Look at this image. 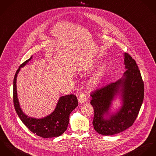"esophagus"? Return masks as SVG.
I'll list each match as a JSON object with an SVG mask.
<instances>
[{"label": "esophagus", "mask_w": 156, "mask_h": 156, "mask_svg": "<svg viewBox=\"0 0 156 156\" xmlns=\"http://www.w3.org/2000/svg\"><path fill=\"white\" fill-rule=\"evenodd\" d=\"M78 101L81 103H84L87 101V95L84 92L81 93L78 97Z\"/></svg>", "instance_id": "obj_1"}]
</instances>
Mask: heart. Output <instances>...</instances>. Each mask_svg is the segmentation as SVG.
Instances as JSON below:
<instances>
[{
    "label": "heart",
    "instance_id": "1",
    "mask_svg": "<svg viewBox=\"0 0 156 156\" xmlns=\"http://www.w3.org/2000/svg\"><path fill=\"white\" fill-rule=\"evenodd\" d=\"M104 68H101L99 69L98 70V71L94 74V75L90 80L88 86V87L93 89L95 87H96L99 84L103 73H104Z\"/></svg>",
    "mask_w": 156,
    "mask_h": 156
}]
</instances>
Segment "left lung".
<instances>
[{"label": "left lung", "mask_w": 156, "mask_h": 156, "mask_svg": "<svg viewBox=\"0 0 156 156\" xmlns=\"http://www.w3.org/2000/svg\"><path fill=\"white\" fill-rule=\"evenodd\" d=\"M126 71L122 79L93 91L90 104L94 109L93 125L99 134L108 136L119 133L131 127L138 115L144 96V84L135 60L124 53ZM122 89L120 90V87ZM122 94L121 109L109 119H104L111 102L117 93Z\"/></svg>", "instance_id": "8db88e82"}]
</instances>
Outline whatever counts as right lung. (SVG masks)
Wrapping results in <instances>:
<instances>
[{"label": "right lung", "instance_id": "obj_1", "mask_svg": "<svg viewBox=\"0 0 156 156\" xmlns=\"http://www.w3.org/2000/svg\"><path fill=\"white\" fill-rule=\"evenodd\" d=\"M31 58L32 57L19 66L14 78L13 102L15 109L20 120L35 135L44 138L59 136L66 130L69 121L70 114L78 106V101L75 94L64 96L60 98L52 114L45 118L36 119L25 115L18 102L16 81L20 68L26 65Z\"/></svg>", "mask_w": 156, "mask_h": 156}]
</instances>
